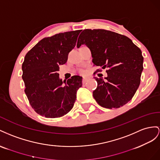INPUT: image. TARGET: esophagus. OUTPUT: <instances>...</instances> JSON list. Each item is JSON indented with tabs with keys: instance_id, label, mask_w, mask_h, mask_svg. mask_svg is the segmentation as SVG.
<instances>
[{
	"instance_id": "obj_1",
	"label": "esophagus",
	"mask_w": 160,
	"mask_h": 160,
	"mask_svg": "<svg viewBox=\"0 0 160 160\" xmlns=\"http://www.w3.org/2000/svg\"><path fill=\"white\" fill-rule=\"evenodd\" d=\"M90 79V78L89 77H84L83 78H82V82L83 83H85V82H87L88 80Z\"/></svg>"
}]
</instances>
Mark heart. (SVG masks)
<instances>
[{
	"instance_id": "b5f03b06",
	"label": "heart",
	"mask_w": 160,
	"mask_h": 160,
	"mask_svg": "<svg viewBox=\"0 0 160 160\" xmlns=\"http://www.w3.org/2000/svg\"><path fill=\"white\" fill-rule=\"evenodd\" d=\"M80 72H81V73H82V72H83V71H81Z\"/></svg>"
}]
</instances>
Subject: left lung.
Wrapping results in <instances>:
<instances>
[{
  "mask_svg": "<svg viewBox=\"0 0 160 160\" xmlns=\"http://www.w3.org/2000/svg\"><path fill=\"white\" fill-rule=\"evenodd\" d=\"M83 44L90 49L94 66L108 68L104 80L94 77L97 82L92 92L96 101L106 108H120L129 102L139 88L143 69L141 49L127 36L104 29H84L77 47Z\"/></svg>",
  "mask_w": 160,
  "mask_h": 160,
  "instance_id": "left-lung-1",
  "label": "left lung"
}]
</instances>
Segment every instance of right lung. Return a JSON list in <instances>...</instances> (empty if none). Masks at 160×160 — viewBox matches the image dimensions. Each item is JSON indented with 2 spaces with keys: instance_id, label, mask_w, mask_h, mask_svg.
Instances as JSON below:
<instances>
[{
  "instance_id": "add662e5",
  "label": "right lung",
  "mask_w": 160,
  "mask_h": 160,
  "mask_svg": "<svg viewBox=\"0 0 160 160\" xmlns=\"http://www.w3.org/2000/svg\"><path fill=\"white\" fill-rule=\"evenodd\" d=\"M81 31L45 38L25 55L22 64L25 92L31 107L41 116L61 117L74 107L82 78L73 76L66 82L59 78L58 71L59 66L66 63Z\"/></svg>"
}]
</instances>
